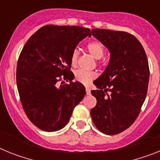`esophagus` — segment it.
<instances>
[{"mask_svg":"<svg viewBox=\"0 0 160 160\" xmlns=\"http://www.w3.org/2000/svg\"><path fill=\"white\" fill-rule=\"evenodd\" d=\"M86 93H87V95L90 94V89L89 88V87H87V88H86Z\"/></svg>","mask_w":160,"mask_h":160,"instance_id":"1","label":"esophagus"}]
</instances>
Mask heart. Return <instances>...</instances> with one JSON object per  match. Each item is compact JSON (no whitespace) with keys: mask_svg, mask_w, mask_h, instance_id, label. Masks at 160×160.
<instances>
[{"mask_svg":"<svg viewBox=\"0 0 160 160\" xmlns=\"http://www.w3.org/2000/svg\"><path fill=\"white\" fill-rule=\"evenodd\" d=\"M87 49L89 53L96 59H100L105 53V48L103 44L98 41H93L87 44ZM78 58V51L74 49L72 52L70 62L73 66H75ZM97 78V73L94 71H86L83 70H78L75 72V80L83 85H89L93 80Z\"/></svg>","mask_w":160,"mask_h":160,"instance_id":"1","label":"heart"}]
</instances>
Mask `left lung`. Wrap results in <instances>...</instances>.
Wrapping results in <instances>:
<instances>
[{
    "label": "left lung",
    "instance_id": "obj_1",
    "mask_svg": "<svg viewBox=\"0 0 160 160\" xmlns=\"http://www.w3.org/2000/svg\"><path fill=\"white\" fill-rule=\"evenodd\" d=\"M91 33L109 49L111 58L105 71L94 82L98 90L91 94L97 103L90 114L101 132L117 135L132 125L146 98L148 58L140 42L131 33L103 29H93Z\"/></svg>",
    "mask_w": 160,
    "mask_h": 160
}]
</instances>
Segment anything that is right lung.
<instances>
[{"instance_id":"obj_1","label":"right lung","mask_w":160,"mask_h":160,"mask_svg":"<svg viewBox=\"0 0 160 160\" xmlns=\"http://www.w3.org/2000/svg\"><path fill=\"white\" fill-rule=\"evenodd\" d=\"M87 36H91L87 28L45 25L30 37L20 53L17 66L20 99L29 119L42 131L64 128L84 98L85 87L72 82L70 57ZM62 79L70 84L62 82L59 85Z\"/></svg>"}]
</instances>
